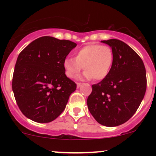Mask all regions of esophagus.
Masks as SVG:
<instances>
[{
  "label": "esophagus",
  "instance_id": "esophagus-1",
  "mask_svg": "<svg viewBox=\"0 0 156 156\" xmlns=\"http://www.w3.org/2000/svg\"><path fill=\"white\" fill-rule=\"evenodd\" d=\"M82 85L81 83H77V88H79L80 86Z\"/></svg>",
  "mask_w": 156,
  "mask_h": 156
}]
</instances>
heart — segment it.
<instances>
[{"mask_svg":"<svg viewBox=\"0 0 156 156\" xmlns=\"http://www.w3.org/2000/svg\"><path fill=\"white\" fill-rule=\"evenodd\" d=\"M75 58H67L64 61L66 76L74 78L82 69L85 71L83 78L101 80L108 76L114 62L112 49L108 45L90 44L77 50Z\"/></svg>","mask_w":156,"mask_h":156,"instance_id":"b5f03b06","label":"heart"}]
</instances>
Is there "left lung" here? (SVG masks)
Listing matches in <instances>:
<instances>
[{
  "mask_svg": "<svg viewBox=\"0 0 156 156\" xmlns=\"http://www.w3.org/2000/svg\"><path fill=\"white\" fill-rule=\"evenodd\" d=\"M101 42L112 48L114 62L108 76L92 85L87 103L98 123L115 127L131 118L140 105L147 88L146 70L139 55L124 42Z\"/></svg>",
  "mask_w": 156,
  "mask_h": 156,
  "instance_id": "1",
  "label": "left lung"
}]
</instances>
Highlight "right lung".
<instances>
[{"instance_id": "obj_1", "label": "right lung", "mask_w": 156, "mask_h": 156, "mask_svg": "<svg viewBox=\"0 0 156 156\" xmlns=\"http://www.w3.org/2000/svg\"><path fill=\"white\" fill-rule=\"evenodd\" d=\"M76 45L69 40L42 37L20 53L12 90L19 108L27 118L47 123L64 110L76 83L66 76L63 64Z\"/></svg>"}]
</instances>
